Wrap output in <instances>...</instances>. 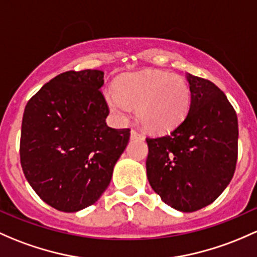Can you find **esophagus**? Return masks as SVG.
Returning <instances> with one entry per match:
<instances>
[{
	"label": "esophagus",
	"mask_w": 257,
	"mask_h": 257,
	"mask_svg": "<svg viewBox=\"0 0 257 257\" xmlns=\"http://www.w3.org/2000/svg\"><path fill=\"white\" fill-rule=\"evenodd\" d=\"M131 138H132V139H144L143 134L139 133V132L136 131V129H133V131H132Z\"/></svg>",
	"instance_id": "1"
}]
</instances>
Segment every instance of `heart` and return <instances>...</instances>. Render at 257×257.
I'll return each mask as SVG.
<instances>
[{
  "mask_svg": "<svg viewBox=\"0 0 257 257\" xmlns=\"http://www.w3.org/2000/svg\"><path fill=\"white\" fill-rule=\"evenodd\" d=\"M110 112L119 120L137 115L145 128L167 132L177 126L191 107V88L183 77L170 72L145 70L126 74L117 80V87L104 90Z\"/></svg>",
  "mask_w": 257,
  "mask_h": 257,
  "instance_id": "b5f03b06",
  "label": "heart"
}]
</instances>
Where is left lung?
<instances>
[{
    "label": "left lung",
    "instance_id": "1",
    "mask_svg": "<svg viewBox=\"0 0 257 257\" xmlns=\"http://www.w3.org/2000/svg\"><path fill=\"white\" fill-rule=\"evenodd\" d=\"M191 107L180 125L163 137L147 138V175L164 203L194 212L213 203L234 176L237 117L220 88L187 76Z\"/></svg>",
    "mask_w": 257,
    "mask_h": 257
}]
</instances>
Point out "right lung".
Listing matches in <instances>:
<instances>
[{
    "label": "right lung",
    "instance_id": "1",
    "mask_svg": "<svg viewBox=\"0 0 257 257\" xmlns=\"http://www.w3.org/2000/svg\"><path fill=\"white\" fill-rule=\"evenodd\" d=\"M103 71H66L27 103L20 158L29 185L61 212L93 204L110 182L131 129L107 125L109 108L99 88Z\"/></svg>",
    "mask_w": 257,
    "mask_h": 257
}]
</instances>
